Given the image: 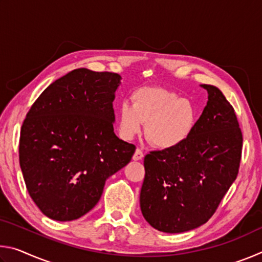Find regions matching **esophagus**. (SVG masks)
I'll use <instances>...</instances> for the list:
<instances>
[{
    "label": "esophagus",
    "instance_id": "esophagus-1",
    "mask_svg": "<svg viewBox=\"0 0 262 262\" xmlns=\"http://www.w3.org/2000/svg\"><path fill=\"white\" fill-rule=\"evenodd\" d=\"M143 157H144V155H143V152H142V150L136 149L134 156H133V159H134V161H141Z\"/></svg>",
    "mask_w": 262,
    "mask_h": 262
}]
</instances>
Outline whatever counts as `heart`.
Instances as JSON below:
<instances>
[{"label": "heart", "mask_w": 262, "mask_h": 262, "mask_svg": "<svg viewBox=\"0 0 262 262\" xmlns=\"http://www.w3.org/2000/svg\"><path fill=\"white\" fill-rule=\"evenodd\" d=\"M132 99L133 103L122 101L118 111L119 130L125 140L139 134L143 123L149 141L161 150L179 148L192 136L198 122L192 100L154 86L137 89Z\"/></svg>", "instance_id": "heart-1"}]
</instances>
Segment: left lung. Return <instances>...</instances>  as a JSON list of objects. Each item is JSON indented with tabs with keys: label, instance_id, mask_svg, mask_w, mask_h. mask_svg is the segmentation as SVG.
Segmentation results:
<instances>
[{
	"label": "left lung",
	"instance_id": "left-lung-1",
	"mask_svg": "<svg viewBox=\"0 0 262 262\" xmlns=\"http://www.w3.org/2000/svg\"><path fill=\"white\" fill-rule=\"evenodd\" d=\"M200 86L208 101L192 136L179 148L144 157L141 211L162 232H186L205 224L238 174L243 135L236 113L219 88Z\"/></svg>",
	"mask_w": 262,
	"mask_h": 262
}]
</instances>
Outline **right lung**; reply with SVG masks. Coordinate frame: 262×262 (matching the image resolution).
I'll list each match as a JSON object with an SVG mask.
<instances>
[{"label": "right lung", "mask_w": 262, "mask_h": 262, "mask_svg": "<svg viewBox=\"0 0 262 262\" xmlns=\"http://www.w3.org/2000/svg\"><path fill=\"white\" fill-rule=\"evenodd\" d=\"M121 76L72 70L43 90L29 111L19 164L30 196L52 220H77L103 194L106 179L125 167L135 145L115 135L113 100Z\"/></svg>", "instance_id": "right-lung-1"}]
</instances>
